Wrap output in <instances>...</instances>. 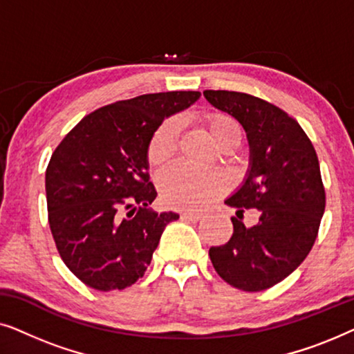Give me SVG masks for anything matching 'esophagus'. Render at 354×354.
<instances>
[{
  "instance_id": "esophagus-1",
  "label": "esophagus",
  "mask_w": 354,
  "mask_h": 354,
  "mask_svg": "<svg viewBox=\"0 0 354 354\" xmlns=\"http://www.w3.org/2000/svg\"><path fill=\"white\" fill-rule=\"evenodd\" d=\"M182 219H188V221H193V222H196V221H200L201 219V212H196V211H185V212H182Z\"/></svg>"
}]
</instances>
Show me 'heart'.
<instances>
[{"mask_svg": "<svg viewBox=\"0 0 354 354\" xmlns=\"http://www.w3.org/2000/svg\"><path fill=\"white\" fill-rule=\"evenodd\" d=\"M207 132L217 147H222L230 138H240V129L234 120L224 114H212L207 118ZM182 129V120L172 118L164 120L154 130L148 147V161L158 167L167 162L177 149V138ZM159 187L164 201L174 207H203L216 200L227 190V178L219 172H200L174 164L159 176Z\"/></svg>", "mask_w": 354, "mask_h": 354, "instance_id": "b5f03b06", "label": "heart"}]
</instances>
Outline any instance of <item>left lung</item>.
<instances>
[{"mask_svg":"<svg viewBox=\"0 0 354 354\" xmlns=\"http://www.w3.org/2000/svg\"><path fill=\"white\" fill-rule=\"evenodd\" d=\"M203 95L239 120L248 140V172L225 205L236 207V216L243 209L260 211L253 227L232 217V239L212 246L211 263L232 287L261 292L288 277L317 236L326 192L316 149L297 120L268 101L240 91Z\"/></svg>","mask_w":354,"mask_h":354,"instance_id":"obj_1","label":"left lung"}]
</instances>
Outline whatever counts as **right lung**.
<instances>
[{"label": "right lung", "mask_w": 354, "mask_h": 354, "mask_svg": "<svg viewBox=\"0 0 354 354\" xmlns=\"http://www.w3.org/2000/svg\"><path fill=\"white\" fill-rule=\"evenodd\" d=\"M200 91H166L115 101L85 115L57 145L46 169L48 219L71 272L88 287L124 290L145 275L177 212L149 205L148 147L169 115Z\"/></svg>", "instance_id": "1"}]
</instances>
